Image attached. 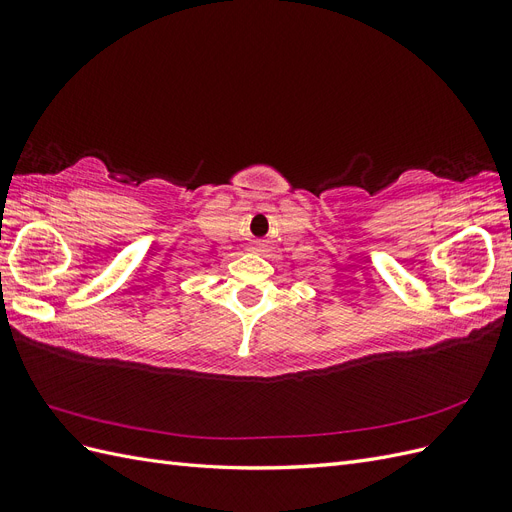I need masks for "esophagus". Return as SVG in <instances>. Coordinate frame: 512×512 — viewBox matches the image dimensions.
<instances>
[{
    "mask_svg": "<svg viewBox=\"0 0 512 512\" xmlns=\"http://www.w3.org/2000/svg\"><path fill=\"white\" fill-rule=\"evenodd\" d=\"M262 247H265V245H262V243H254V250H256V252H262Z\"/></svg>",
    "mask_w": 512,
    "mask_h": 512,
    "instance_id": "1",
    "label": "esophagus"
}]
</instances>
